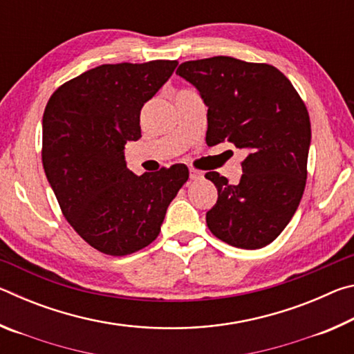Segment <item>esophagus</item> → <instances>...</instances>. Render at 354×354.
Instances as JSON below:
<instances>
[{
	"label": "esophagus",
	"instance_id": "34e87169",
	"mask_svg": "<svg viewBox=\"0 0 354 354\" xmlns=\"http://www.w3.org/2000/svg\"><path fill=\"white\" fill-rule=\"evenodd\" d=\"M189 173H190V179H192V181H200V179L203 178V171L196 170V169H190Z\"/></svg>",
	"mask_w": 354,
	"mask_h": 354
}]
</instances>
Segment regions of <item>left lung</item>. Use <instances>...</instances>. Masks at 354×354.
Here are the masks:
<instances>
[{"label": "left lung", "instance_id": "1", "mask_svg": "<svg viewBox=\"0 0 354 354\" xmlns=\"http://www.w3.org/2000/svg\"><path fill=\"white\" fill-rule=\"evenodd\" d=\"M176 75L194 84L207 106V145L227 140L248 153L239 184L217 171L205 175L218 190L207 227L232 247H266L289 223L306 187V104L270 64L215 56L183 62Z\"/></svg>", "mask_w": 354, "mask_h": 354}]
</instances>
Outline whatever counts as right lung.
<instances>
[{
	"mask_svg": "<svg viewBox=\"0 0 354 354\" xmlns=\"http://www.w3.org/2000/svg\"><path fill=\"white\" fill-rule=\"evenodd\" d=\"M176 61L104 64L64 82L44 112L41 162L64 217L91 247L127 256L160 232L167 207L187 183L175 164L134 175L128 140L140 139V111L169 81Z\"/></svg>",
	"mask_w": 354,
	"mask_h": 354,
	"instance_id": "right-lung-1",
	"label": "right lung"
}]
</instances>
